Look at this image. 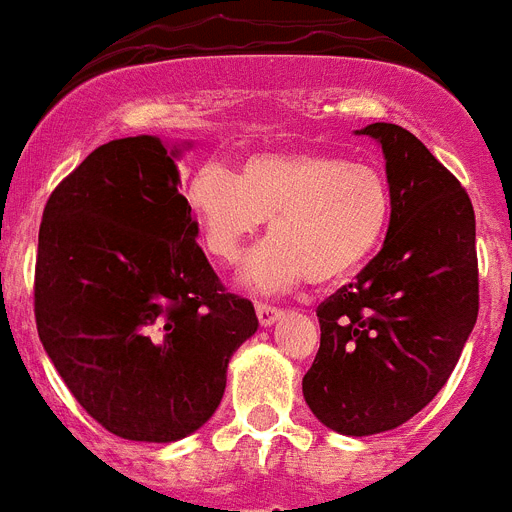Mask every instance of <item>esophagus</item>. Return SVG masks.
Masks as SVG:
<instances>
[{"label": "esophagus", "mask_w": 512, "mask_h": 512, "mask_svg": "<svg viewBox=\"0 0 512 512\" xmlns=\"http://www.w3.org/2000/svg\"><path fill=\"white\" fill-rule=\"evenodd\" d=\"M256 316H259L261 326H272V323L282 316V310L274 308V305H269V303H259L256 305Z\"/></svg>", "instance_id": "obj_1"}]
</instances>
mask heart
<instances>
[{"instance_id": "heart-1", "label": "heart", "mask_w": 512, "mask_h": 512, "mask_svg": "<svg viewBox=\"0 0 512 512\" xmlns=\"http://www.w3.org/2000/svg\"><path fill=\"white\" fill-rule=\"evenodd\" d=\"M191 220L209 259L240 261L269 220L272 240L251 253L243 282L282 292L310 279L331 285L373 256L391 217V189L370 163L318 150L248 155L235 173L202 165L186 189Z\"/></svg>"}]
</instances>
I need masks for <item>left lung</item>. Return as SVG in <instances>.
<instances>
[{
  "label": "left lung",
  "mask_w": 512,
  "mask_h": 512,
  "mask_svg": "<svg viewBox=\"0 0 512 512\" xmlns=\"http://www.w3.org/2000/svg\"><path fill=\"white\" fill-rule=\"evenodd\" d=\"M381 142L391 222L355 282L318 305L321 347L303 396L323 425L375 435L404 425L451 378L479 313L469 194L412 131L370 124Z\"/></svg>",
  "instance_id": "left-lung-1"
}]
</instances>
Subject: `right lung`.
<instances>
[{
	"label": "right lung",
	"mask_w": 512,
	"mask_h": 512,
	"mask_svg": "<svg viewBox=\"0 0 512 512\" xmlns=\"http://www.w3.org/2000/svg\"><path fill=\"white\" fill-rule=\"evenodd\" d=\"M176 157L147 134L100 144L48 196L38 233L43 349L98 425L142 443L199 430L259 329L196 243Z\"/></svg>",
	"instance_id": "add662e5"
}]
</instances>
